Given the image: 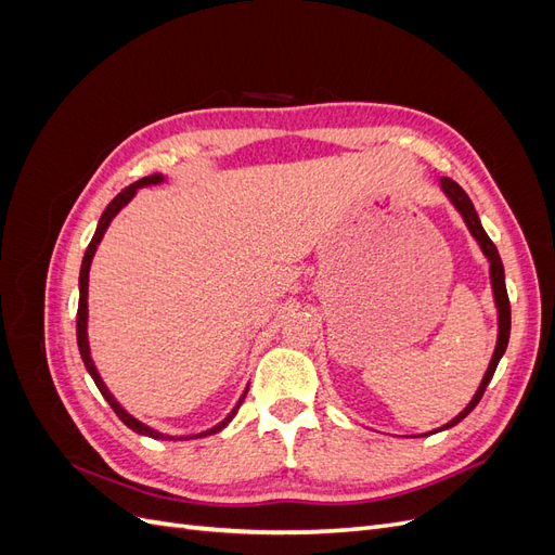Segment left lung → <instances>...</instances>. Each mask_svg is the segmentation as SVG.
Returning <instances> with one entry per match:
<instances>
[{"label": "left lung", "mask_w": 555, "mask_h": 555, "mask_svg": "<svg viewBox=\"0 0 555 555\" xmlns=\"http://www.w3.org/2000/svg\"><path fill=\"white\" fill-rule=\"evenodd\" d=\"M440 182H442L444 194L451 198V204L456 206V210L463 215V220H465L469 233H473V236L477 238L481 251H483V255L489 257V261H491V284H493V296H495V306H498V326H500L493 359H491V363H489V371H486V375H483V379H481V384H479V389H477L475 398L469 400V405H467L456 418H451V422H449L447 426L440 428V430H444V428H451V426H456L459 422H463V418H465L469 412H473V410L477 408V402L481 400V396H483V391H486V386H489V382H491V377H493V373H495V367H498L502 354H505V349H507L509 328H512V310H509V296H507V287H505V268H502V259H500V255H498V247L493 245V241L489 238V233L483 231V227H481V222H479V215H477V210H475V206H473V201H469V196L463 192L461 184L453 182L451 178H442ZM433 433H435V430H433Z\"/></svg>", "instance_id": "left-lung-1"}]
</instances>
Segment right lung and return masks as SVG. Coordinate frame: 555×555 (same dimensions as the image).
Listing matches in <instances>:
<instances>
[{
  "instance_id": "1",
  "label": "right lung",
  "mask_w": 555,
  "mask_h": 555,
  "mask_svg": "<svg viewBox=\"0 0 555 555\" xmlns=\"http://www.w3.org/2000/svg\"><path fill=\"white\" fill-rule=\"evenodd\" d=\"M162 180H164V178H162L159 173L145 176V178L137 180L133 184H129V188H125V190H122L120 194H117V196L111 201V204L106 206V210H104V215H102V220H99V224H96L94 236H92V241H90V245H88V249H86V257H82V263H80V280H78L80 298H78V314H76V338H78V349H80L82 363H86L88 373L92 375V379H94V384H96V389L102 391V396L108 400V405L113 408V412H115L117 416H120V422H122L125 426H129L133 433H139V435H147V438H153V440H194V438H206V435H212V433H220V430L231 422V418L236 416V412H238L241 402H243V398H245L247 391L243 393V398L238 400V405L231 410V414L224 418L222 424H217L215 428L204 430V433H198V435H188V438H171V435H164V433H159V430L147 428L145 424L139 422V418H133L131 414H127V410L111 396V391L106 389V384L102 382V377H99L96 367H94V363H92V357H90V345H88V275H90V263H92V257H94V251H96V245L102 243L104 233H106V229H108L113 217L129 204V201L133 198V194H137V190H139V188H145V184H157V182H162Z\"/></svg>"
}]
</instances>
